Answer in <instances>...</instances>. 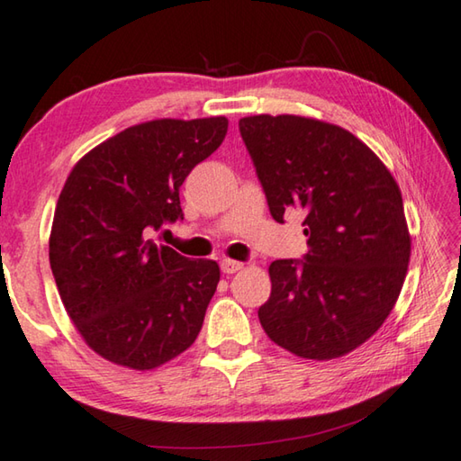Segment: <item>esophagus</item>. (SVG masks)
I'll return each mask as SVG.
<instances>
[{"label":"esophagus","mask_w":461,"mask_h":461,"mask_svg":"<svg viewBox=\"0 0 461 461\" xmlns=\"http://www.w3.org/2000/svg\"><path fill=\"white\" fill-rule=\"evenodd\" d=\"M241 268H244V264L238 262V260H230V258L221 260V272H223V275H233V272H238Z\"/></svg>","instance_id":"1"}]
</instances>
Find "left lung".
Segmentation results:
<instances>
[{"instance_id": "8db88e82", "label": "left lung", "mask_w": 461, "mask_h": 461, "mask_svg": "<svg viewBox=\"0 0 461 461\" xmlns=\"http://www.w3.org/2000/svg\"><path fill=\"white\" fill-rule=\"evenodd\" d=\"M272 217L305 212V260H275L260 323L305 360H335L368 341L394 309L411 260L402 194L352 131L305 115L240 120Z\"/></svg>"}]
</instances>
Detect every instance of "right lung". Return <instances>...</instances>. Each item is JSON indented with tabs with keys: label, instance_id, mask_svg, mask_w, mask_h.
<instances>
[{
	"label": "right lung",
	"instance_id": "1",
	"mask_svg": "<svg viewBox=\"0 0 461 461\" xmlns=\"http://www.w3.org/2000/svg\"><path fill=\"white\" fill-rule=\"evenodd\" d=\"M228 118L130 126L73 167L54 212L49 258L67 315L104 360L154 370L193 346L220 283L150 233L183 217L186 175L228 134Z\"/></svg>",
	"mask_w": 461,
	"mask_h": 461
}]
</instances>
